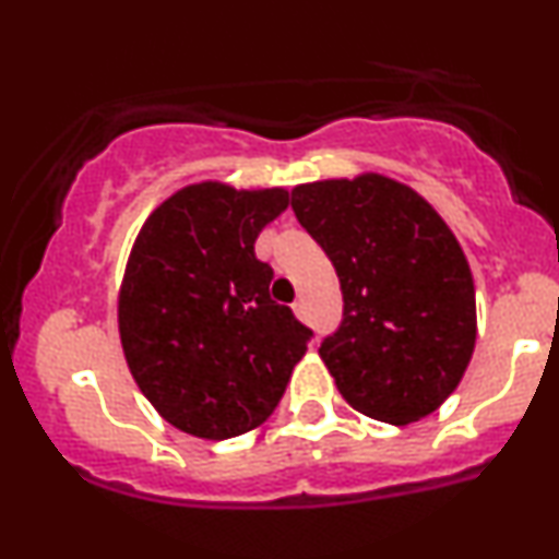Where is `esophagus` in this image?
<instances>
[{
  "mask_svg": "<svg viewBox=\"0 0 559 559\" xmlns=\"http://www.w3.org/2000/svg\"><path fill=\"white\" fill-rule=\"evenodd\" d=\"M294 316H297L299 320H305V318H307V305H305V299L294 301Z\"/></svg>",
  "mask_w": 559,
  "mask_h": 559,
  "instance_id": "obj_1",
  "label": "esophagus"
}]
</instances>
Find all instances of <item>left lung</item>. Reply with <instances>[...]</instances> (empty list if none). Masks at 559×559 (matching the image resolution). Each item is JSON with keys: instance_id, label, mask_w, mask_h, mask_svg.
Here are the masks:
<instances>
[{"instance_id": "obj_1", "label": "left lung", "mask_w": 559, "mask_h": 559, "mask_svg": "<svg viewBox=\"0 0 559 559\" xmlns=\"http://www.w3.org/2000/svg\"><path fill=\"white\" fill-rule=\"evenodd\" d=\"M292 210L342 284L344 320L318 349L338 394L394 426L431 415L463 381L478 331L452 228L381 173L294 186Z\"/></svg>"}]
</instances>
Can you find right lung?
I'll use <instances>...</instances> for the list:
<instances>
[{
    "label": "right lung",
    "mask_w": 559,
    "mask_h": 559,
    "mask_svg": "<svg viewBox=\"0 0 559 559\" xmlns=\"http://www.w3.org/2000/svg\"><path fill=\"white\" fill-rule=\"evenodd\" d=\"M288 191L189 183L141 226L118 292V331L141 394L178 431L221 441L271 418L310 329L271 299L254 241Z\"/></svg>",
    "instance_id": "obj_1"
}]
</instances>
